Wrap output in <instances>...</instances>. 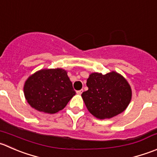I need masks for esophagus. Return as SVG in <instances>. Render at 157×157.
Masks as SVG:
<instances>
[{
    "mask_svg": "<svg viewBox=\"0 0 157 157\" xmlns=\"http://www.w3.org/2000/svg\"><path fill=\"white\" fill-rule=\"evenodd\" d=\"M83 90H77V94H81L82 93H83Z\"/></svg>",
    "mask_w": 157,
    "mask_h": 157,
    "instance_id": "obj_1",
    "label": "esophagus"
}]
</instances>
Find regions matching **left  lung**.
<instances>
[{
	"label": "left lung",
	"mask_w": 157,
	"mask_h": 157,
	"mask_svg": "<svg viewBox=\"0 0 157 157\" xmlns=\"http://www.w3.org/2000/svg\"><path fill=\"white\" fill-rule=\"evenodd\" d=\"M88 90L82 94L86 108L98 119L111 118L125 110L132 92L127 80L116 72L94 73L86 81Z\"/></svg>",
	"instance_id": "8db88e82"
}]
</instances>
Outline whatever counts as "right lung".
<instances>
[{
	"label": "right lung",
	"instance_id": "add662e5",
	"mask_svg": "<svg viewBox=\"0 0 157 157\" xmlns=\"http://www.w3.org/2000/svg\"><path fill=\"white\" fill-rule=\"evenodd\" d=\"M24 91L32 107L47 113L63 109L76 94L67 72L60 68L35 73L26 81Z\"/></svg>",
	"mask_w": 157,
	"mask_h": 157
}]
</instances>
